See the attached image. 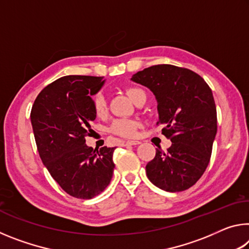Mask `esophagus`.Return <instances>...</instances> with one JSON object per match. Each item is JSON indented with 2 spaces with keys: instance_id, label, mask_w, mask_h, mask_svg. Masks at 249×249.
<instances>
[{
  "instance_id": "34e87169",
  "label": "esophagus",
  "mask_w": 249,
  "mask_h": 249,
  "mask_svg": "<svg viewBox=\"0 0 249 249\" xmlns=\"http://www.w3.org/2000/svg\"><path fill=\"white\" fill-rule=\"evenodd\" d=\"M140 144H141L140 141H126L125 142L126 146H136V145H140Z\"/></svg>"
}]
</instances>
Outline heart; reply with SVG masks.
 <instances>
[{"mask_svg":"<svg viewBox=\"0 0 249 249\" xmlns=\"http://www.w3.org/2000/svg\"><path fill=\"white\" fill-rule=\"evenodd\" d=\"M126 94L135 103L140 96L145 95V92L140 88L130 87L126 89ZM92 107H93V111L98 116H103L107 113V102H105L104 95L101 92L92 96ZM137 128V121L130 119H117L109 126V132L117 135V136L130 138L136 135Z\"/></svg>","mask_w":249,"mask_h":249,"instance_id":"b5f03b06","label":"heart"}]
</instances>
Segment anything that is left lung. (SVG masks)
<instances>
[{
	"label": "left lung",
	"instance_id": "obj_1",
	"mask_svg": "<svg viewBox=\"0 0 249 249\" xmlns=\"http://www.w3.org/2000/svg\"><path fill=\"white\" fill-rule=\"evenodd\" d=\"M153 91L158 102L161 134L171 141L160 146L147 163L146 174L156 187L184 191L196 183L208 167L217 130L212 90L195 71L172 65H156L132 78Z\"/></svg>",
	"mask_w": 249,
	"mask_h": 249
}]
</instances>
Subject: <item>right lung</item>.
<instances>
[{
    "label": "right lung",
    "instance_id": "obj_1",
    "mask_svg": "<svg viewBox=\"0 0 249 249\" xmlns=\"http://www.w3.org/2000/svg\"><path fill=\"white\" fill-rule=\"evenodd\" d=\"M103 77L66 75L48 84L37 95L31 121L41 161L62 190L77 199H92L112 179L115 147L93 149L96 114L91 95L103 86Z\"/></svg>",
    "mask_w": 249,
    "mask_h": 249
}]
</instances>
